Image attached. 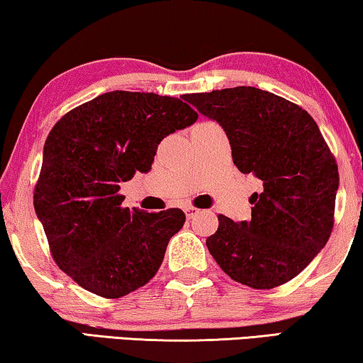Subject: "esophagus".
I'll use <instances>...</instances> for the list:
<instances>
[{"label":"esophagus","mask_w":363,"mask_h":363,"mask_svg":"<svg viewBox=\"0 0 363 363\" xmlns=\"http://www.w3.org/2000/svg\"><path fill=\"white\" fill-rule=\"evenodd\" d=\"M185 213H186V218L191 219V218H194L199 213V209L194 208V206H186L185 208Z\"/></svg>","instance_id":"esophagus-1"}]
</instances>
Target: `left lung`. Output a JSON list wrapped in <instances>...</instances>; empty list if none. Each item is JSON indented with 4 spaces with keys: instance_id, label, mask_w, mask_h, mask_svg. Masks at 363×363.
Here are the masks:
<instances>
[{
    "instance_id": "left-lung-1",
    "label": "left lung",
    "mask_w": 363,
    "mask_h": 363,
    "mask_svg": "<svg viewBox=\"0 0 363 363\" xmlns=\"http://www.w3.org/2000/svg\"><path fill=\"white\" fill-rule=\"evenodd\" d=\"M228 135L234 165L262 182L252 219L219 214L209 254L233 280L257 290L290 281L328 242L339 172L314 119L298 104L254 86L183 96Z\"/></svg>"
}]
</instances>
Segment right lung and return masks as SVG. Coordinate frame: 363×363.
<instances>
[{
    "label": "right lung",
    "instance_id": "right-lung-1",
    "mask_svg": "<svg viewBox=\"0 0 363 363\" xmlns=\"http://www.w3.org/2000/svg\"><path fill=\"white\" fill-rule=\"evenodd\" d=\"M196 119L178 98L109 91L52 128L34 209L57 265L85 290L121 298L159 270L185 213L123 208L121 182L149 172L162 139Z\"/></svg>",
    "mask_w": 363,
    "mask_h": 363
}]
</instances>
